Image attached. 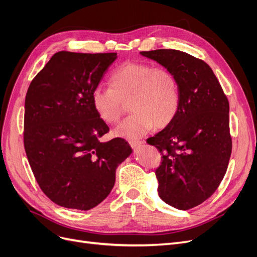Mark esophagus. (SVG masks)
I'll return each instance as SVG.
<instances>
[{
    "instance_id": "34e87169",
    "label": "esophagus",
    "mask_w": 257,
    "mask_h": 257,
    "mask_svg": "<svg viewBox=\"0 0 257 257\" xmlns=\"http://www.w3.org/2000/svg\"><path fill=\"white\" fill-rule=\"evenodd\" d=\"M143 143H144L143 141H129L130 146L134 149H137V148L141 147L142 145H143Z\"/></svg>"
}]
</instances>
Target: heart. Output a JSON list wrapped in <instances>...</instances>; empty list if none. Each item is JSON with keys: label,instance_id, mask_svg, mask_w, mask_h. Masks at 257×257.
Wrapping results in <instances>:
<instances>
[{"label": "heart", "instance_id": "1", "mask_svg": "<svg viewBox=\"0 0 257 257\" xmlns=\"http://www.w3.org/2000/svg\"><path fill=\"white\" fill-rule=\"evenodd\" d=\"M109 84L110 88L94 89L92 102L103 121L115 123L129 101V110L134 113L114 130L118 137L140 139L154 125L166 126L179 110V84L175 75L165 69L126 62L112 73Z\"/></svg>", "mask_w": 257, "mask_h": 257}]
</instances>
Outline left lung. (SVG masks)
Instances as JSON below:
<instances>
[{
  "label": "left lung",
  "instance_id": "obj_1",
  "mask_svg": "<svg viewBox=\"0 0 257 257\" xmlns=\"http://www.w3.org/2000/svg\"><path fill=\"white\" fill-rule=\"evenodd\" d=\"M173 73L180 91L174 119L147 140L162 153L158 194L186 211L210 198L226 173L232 151L229 100L204 61L176 50L141 52Z\"/></svg>",
  "mask_w": 257,
  "mask_h": 257
}]
</instances>
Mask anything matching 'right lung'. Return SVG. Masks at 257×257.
<instances>
[{"label":"right lung","instance_id":"obj_1","mask_svg":"<svg viewBox=\"0 0 257 257\" xmlns=\"http://www.w3.org/2000/svg\"><path fill=\"white\" fill-rule=\"evenodd\" d=\"M116 53H56L25 97L24 147L42 192L66 208L89 211L108 197L117 166L131 154L125 140L99 139L109 127L92 93Z\"/></svg>","mask_w":257,"mask_h":257}]
</instances>
